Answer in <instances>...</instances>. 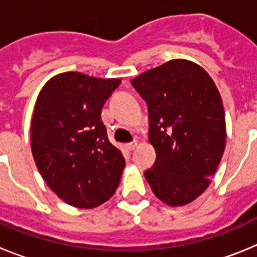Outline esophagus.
I'll use <instances>...</instances> for the list:
<instances>
[{
  "label": "esophagus",
  "mask_w": 257,
  "mask_h": 257,
  "mask_svg": "<svg viewBox=\"0 0 257 257\" xmlns=\"http://www.w3.org/2000/svg\"><path fill=\"white\" fill-rule=\"evenodd\" d=\"M136 147H138V142H133L130 143V144H127V149H128V151H134Z\"/></svg>",
  "instance_id": "obj_1"
}]
</instances>
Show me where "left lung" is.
<instances>
[{
    "label": "left lung",
    "mask_w": 257,
    "mask_h": 257,
    "mask_svg": "<svg viewBox=\"0 0 257 257\" xmlns=\"http://www.w3.org/2000/svg\"><path fill=\"white\" fill-rule=\"evenodd\" d=\"M148 105L154 166L144 172L154 196L188 205L207 189L225 149V113L216 85L201 65L174 59L131 81Z\"/></svg>",
    "instance_id": "1"
}]
</instances>
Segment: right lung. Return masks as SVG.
Masks as SVG:
<instances>
[{
  "mask_svg": "<svg viewBox=\"0 0 257 257\" xmlns=\"http://www.w3.org/2000/svg\"><path fill=\"white\" fill-rule=\"evenodd\" d=\"M119 78L64 72L41 88L31 123L36 166L50 189L78 208L103 205L119 185L124 158L109 142L101 108Z\"/></svg>",
  "mask_w": 257,
  "mask_h": 257,
  "instance_id": "right-lung-1",
  "label": "right lung"
}]
</instances>
